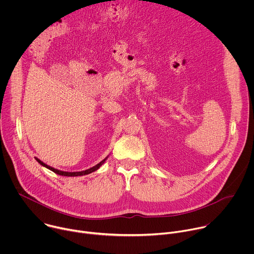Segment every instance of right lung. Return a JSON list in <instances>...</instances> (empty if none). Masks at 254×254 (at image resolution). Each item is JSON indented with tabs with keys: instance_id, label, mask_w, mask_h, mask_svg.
Wrapping results in <instances>:
<instances>
[{
	"instance_id": "obj_1",
	"label": "right lung",
	"mask_w": 254,
	"mask_h": 254,
	"mask_svg": "<svg viewBox=\"0 0 254 254\" xmlns=\"http://www.w3.org/2000/svg\"><path fill=\"white\" fill-rule=\"evenodd\" d=\"M107 158H108V157H106L104 160H102L100 163H98V164H97V165H95L94 167H92V168H90V169H88V170H85V171H81V172H64V171H60V170L54 169V168H52V167H50V166H48V165L44 164L42 161H40V160H39V159H37V158H35V159H36V161H37L41 166H43V167H45V168L49 169L50 171L54 172L55 174H58V175H60V176H66V177H77V176L88 175V174H90V173H92V172H94V171L98 170V169L102 166V164L105 162V160H106Z\"/></svg>"
}]
</instances>
